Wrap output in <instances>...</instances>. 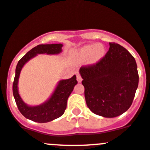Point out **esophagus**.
<instances>
[{
    "mask_svg": "<svg viewBox=\"0 0 150 150\" xmlns=\"http://www.w3.org/2000/svg\"><path fill=\"white\" fill-rule=\"evenodd\" d=\"M77 80H78V81L79 82V83H80V82L82 81V78H81V76H80V75L79 73L77 74Z\"/></svg>",
    "mask_w": 150,
    "mask_h": 150,
    "instance_id": "34e87169",
    "label": "esophagus"
}]
</instances>
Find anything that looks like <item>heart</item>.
I'll return each instance as SVG.
<instances>
[{"label": "heart", "mask_w": 150, "mask_h": 150, "mask_svg": "<svg viewBox=\"0 0 150 150\" xmlns=\"http://www.w3.org/2000/svg\"><path fill=\"white\" fill-rule=\"evenodd\" d=\"M104 54L105 47L103 45H88L84 46L80 50L79 57L83 60L90 57V62L95 63L100 60L104 56Z\"/></svg>", "instance_id": "obj_1"}]
</instances>
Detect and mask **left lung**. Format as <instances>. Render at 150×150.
<instances>
[{"label": "left lung", "instance_id": "obj_1", "mask_svg": "<svg viewBox=\"0 0 150 150\" xmlns=\"http://www.w3.org/2000/svg\"><path fill=\"white\" fill-rule=\"evenodd\" d=\"M105 56L95 64L82 66L86 104L93 113L105 118L124 113L133 102L139 75L134 57L119 44L110 42Z\"/></svg>", "mask_w": 150, "mask_h": 150}]
</instances>
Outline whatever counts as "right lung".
I'll return each mask as SVG.
<instances>
[{"instance_id": "obj_1", "label": "right lung", "mask_w": 150, "mask_h": 150, "mask_svg": "<svg viewBox=\"0 0 150 150\" xmlns=\"http://www.w3.org/2000/svg\"><path fill=\"white\" fill-rule=\"evenodd\" d=\"M62 44L39 45L31 49L18 61L16 68V75L13 83V94L17 107L26 119L38 123H46L60 117L67 108V98L78 83L76 75L67 80H60L50 98L45 103L37 106L26 105L20 97L18 91V81L23 66L30 59L38 54H57L62 52Z\"/></svg>"}]
</instances>
